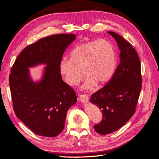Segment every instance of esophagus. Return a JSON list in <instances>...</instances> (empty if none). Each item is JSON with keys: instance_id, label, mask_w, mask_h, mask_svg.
<instances>
[{"instance_id": "1", "label": "esophagus", "mask_w": 159, "mask_h": 159, "mask_svg": "<svg viewBox=\"0 0 159 159\" xmlns=\"http://www.w3.org/2000/svg\"><path fill=\"white\" fill-rule=\"evenodd\" d=\"M79 99L81 101V102H84V103H85V102H88V99H89V98L88 96L87 95H79Z\"/></svg>"}]
</instances>
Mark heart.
Masks as SVG:
<instances>
[{"mask_svg":"<svg viewBox=\"0 0 159 159\" xmlns=\"http://www.w3.org/2000/svg\"><path fill=\"white\" fill-rule=\"evenodd\" d=\"M117 64L116 52L110 42L93 40L84 43L71 51L70 60H62L60 71L67 84L78 85L84 73L88 76L85 89H91L97 83L105 84L111 78Z\"/></svg>","mask_w":159,"mask_h":159,"instance_id":"heart-1","label":"heart"}]
</instances>
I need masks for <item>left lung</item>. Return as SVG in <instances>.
Wrapping results in <instances>:
<instances>
[{
	"instance_id": "8db88e82",
	"label": "left lung",
	"mask_w": 159,
	"mask_h": 159,
	"mask_svg": "<svg viewBox=\"0 0 159 159\" xmlns=\"http://www.w3.org/2000/svg\"><path fill=\"white\" fill-rule=\"evenodd\" d=\"M108 33L117 42L120 62L111 79L90 99L102 110V121L93 128L103 135L117 131L131 119L135 113L142 88L141 61L135 49L118 34Z\"/></svg>"
}]
</instances>
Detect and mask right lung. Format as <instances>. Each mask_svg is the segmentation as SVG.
Segmentation results:
<instances>
[{
	"label": "right lung",
	"instance_id": "1",
	"mask_svg": "<svg viewBox=\"0 0 159 159\" xmlns=\"http://www.w3.org/2000/svg\"><path fill=\"white\" fill-rule=\"evenodd\" d=\"M75 38L58 34L41 38L24 49L9 75L13 109L16 117L32 132L54 137L63 131L68 109L77 102L74 89L61 78L60 63L64 52ZM47 65L42 80L34 83L28 67Z\"/></svg>",
	"mask_w": 159,
	"mask_h": 159
}]
</instances>
